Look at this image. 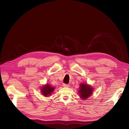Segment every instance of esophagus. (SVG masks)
Wrapping results in <instances>:
<instances>
[{
  "label": "esophagus",
  "mask_w": 129,
  "mask_h": 129,
  "mask_svg": "<svg viewBox=\"0 0 129 129\" xmlns=\"http://www.w3.org/2000/svg\"><path fill=\"white\" fill-rule=\"evenodd\" d=\"M63 86L64 87H70V85L69 84H64L63 85Z\"/></svg>",
  "instance_id": "34e87169"
}]
</instances>
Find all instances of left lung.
I'll list each match as a JSON object with an SVG mask.
<instances>
[{
    "label": "left lung",
    "mask_w": 129,
    "mask_h": 129,
    "mask_svg": "<svg viewBox=\"0 0 129 129\" xmlns=\"http://www.w3.org/2000/svg\"><path fill=\"white\" fill-rule=\"evenodd\" d=\"M92 91L93 89L91 86L88 85L87 84H81L80 85V88L78 92L81 98L86 99L90 96Z\"/></svg>",
    "instance_id": "8db88e82"
}]
</instances>
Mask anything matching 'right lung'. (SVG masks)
Here are the masks:
<instances>
[{"label":"right lung","mask_w":129,"mask_h":129,"mask_svg":"<svg viewBox=\"0 0 129 129\" xmlns=\"http://www.w3.org/2000/svg\"><path fill=\"white\" fill-rule=\"evenodd\" d=\"M54 89H55V88L51 87L49 84H47L46 85L44 86L41 89H42L41 91L43 95L46 97L47 96H50V94L53 92Z\"/></svg>","instance_id":"1"}]
</instances>
